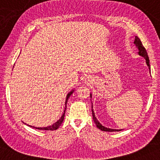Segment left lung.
<instances>
[{
    "label": "left lung",
    "instance_id": "8db88e82",
    "mask_svg": "<svg viewBox=\"0 0 160 160\" xmlns=\"http://www.w3.org/2000/svg\"><path fill=\"white\" fill-rule=\"evenodd\" d=\"M134 44L136 45V48H138V53L139 56H141V57H142L145 58L146 60V63H147V66L148 67V69H149V71H150V64H149V58H148V54H147V50H146V48L143 47L142 42H141V40L139 39V38L136 36L135 37V40H134ZM91 95V98H92V94L91 93L90 94ZM92 115H93V120L94 121V122H95L96 125L97 126V128L98 129H100L101 130H102V131H106V132H114V131H120V130H122V129H112V128H106L104 126L102 125L101 123L98 122V120L96 119V116H95V113H94V111H93V104H92Z\"/></svg>",
    "mask_w": 160,
    "mask_h": 160
}]
</instances>
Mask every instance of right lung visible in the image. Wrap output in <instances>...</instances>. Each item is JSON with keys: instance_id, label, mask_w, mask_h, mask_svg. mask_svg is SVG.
Here are the masks:
<instances>
[{"instance_id": "add662e5", "label": "right lung", "mask_w": 160, "mask_h": 160, "mask_svg": "<svg viewBox=\"0 0 160 160\" xmlns=\"http://www.w3.org/2000/svg\"><path fill=\"white\" fill-rule=\"evenodd\" d=\"M74 91L75 90L72 89V91L68 93V94L67 95V97H66V101H65V108H64V113L62 115V117L59 118V120H58L57 122L55 123H53V125H49V126H47V127H44V128H37V127H34V126H31V125H29L30 126V127L32 128H34L35 129H38V130H57L58 129V128H59V126L62 125V123L63 122V121H64V114H65V111H66V108H67V101H68V98H69V96L72 95V93H73ZM24 124H26V123H24Z\"/></svg>"}]
</instances>
